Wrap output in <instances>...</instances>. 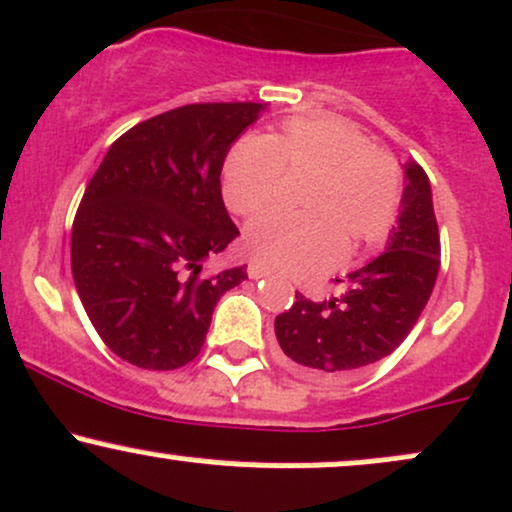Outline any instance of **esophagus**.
<instances>
[{
  "label": "esophagus",
  "instance_id": "34e87169",
  "mask_svg": "<svg viewBox=\"0 0 512 512\" xmlns=\"http://www.w3.org/2000/svg\"><path fill=\"white\" fill-rule=\"evenodd\" d=\"M247 277H250V279H265V277H269V269L257 265V262H250V265H247Z\"/></svg>",
  "mask_w": 512,
  "mask_h": 512
}]
</instances>
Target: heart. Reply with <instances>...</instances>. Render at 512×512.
I'll list each match as a JSON object with an SVG mask.
<instances>
[{"label":"heart","mask_w":512,"mask_h":512,"mask_svg":"<svg viewBox=\"0 0 512 512\" xmlns=\"http://www.w3.org/2000/svg\"><path fill=\"white\" fill-rule=\"evenodd\" d=\"M286 177H308L306 213H272L247 230V255L282 272H313L352 260L391 233L401 211V167L338 116H294L272 136L240 138L223 162V199L255 218L282 196Z\"/></svg>","instance_id":"heart-1"}]
</instances>
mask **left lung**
I'll return each mask as SVG.
<instances>
[{
	"instance_id": "obj_1",
	"label": "left lung",
	"mask_w": 512,
	"mask_h": 512,
	"mask_svg": "<svg viewBox=\"0 0 512 512\" xmlns=\"http://www.w3.org/2000/svg\"><path fill=\"white\" fill-rule=\"evenodd\" d=\"M398 226L376 260L335 279L338 296L313 301L296 291L274 333L289 364L316 379H338L389 357L418 323L440 272V230L430 179L406 165Z\"/></svg>"
}]
</instances>
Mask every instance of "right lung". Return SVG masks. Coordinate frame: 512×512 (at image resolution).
I'll use <instances>...</instances> for the list:
<instances>
[{
	"mask_svg": "<svg viewBox=\"0 0 512 512\" xmlns=\"http://www.w3.org/2000/svg\"><path fill=\"white\" fill-rule=\"evenodd\" d=\"M265 109L255 101L187 104L116 140L80 201L70 262L94 330L114 355L170 372L204 347L211 313L243 267L201 274L238 238L221 196L233 140Z\"/></svg>",
	"mask_w": 512,
	"mask_h": 512,
	"instance_id": "add662e5",
	"label": "right lung"
}]
</instances>
